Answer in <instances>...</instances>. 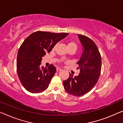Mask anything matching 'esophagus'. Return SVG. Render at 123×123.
<instances>
[{
  "mask_svg": "<svg viewBox=\"0 0 123 123\" xmlns=\"http://www.w3.org/2000/svg\"><path fill=\"white\" fill-rule=\"evenodd\" d=\"M62 70V69H60V68H56V71H58V72H59V71H60Z\"/></svg>",
  "mask_w": 123,
  "mask_h": 123,
  "instance_id": "esophagus-1",
  "label": "esophagus"
}]
</instances>
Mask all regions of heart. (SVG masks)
Listing matches in <instances>:
<instances>
[{"label": "heart", "instance_id": "b5f03b06", "mask_svg": "<svg viewBox=\"0 0 123 123\" xmlns=\"http://www.w3.org/2000/svg\"><path fill=\"white\" fill-rule=\"evenodd\" d=\"M67 48L68 49H74L76 50L77 49V44L74 42H72V41H71V42H69L68 43Z\"/></svg>", "mask_w": 123, "mask_h": 123}]
</instances>
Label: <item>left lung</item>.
Wrapping results in <instances>:
<instances>
[{"instance_id": "obj_1", "label": "left lung", "mask_w": 123, "mask_h": 123, "mask_svg": "<svg viewBox=\"0 0 123 123\" xmlns=\"http://www.w3.org/2000/svg\"><path fill=\"white\" fill-rule=\"evenodd\" d=\"M83 46V52L77 64L80 73L69 77L63 81L64 88L68 93L77 96H84L90 91L97 82L101 74L102 60L98 49L95 43L85 36L78 35Z\"/></svg>"}]
</instances>
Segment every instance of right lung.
Wrapping results in <instances>:
<instances>
[{
	"instance_id": "add662e5",
	"label": "right lung",
	"mask_w": 123,
	"mask_h": 123,
	"mask_svg": "<svg viewBox=\"0 0 123 123\" xmlns=\"http://www.w3.org/2000/svg\"><path fill=\"white\" fill-rule=\"evenodd\" d=\"M68 34L36 31L22 43L18 51L16 67L18 78L26 90L37 93L48 87L56 68L52 64L47 68L41 67L42 58Z\"/></svg>"
}]
</instances>
